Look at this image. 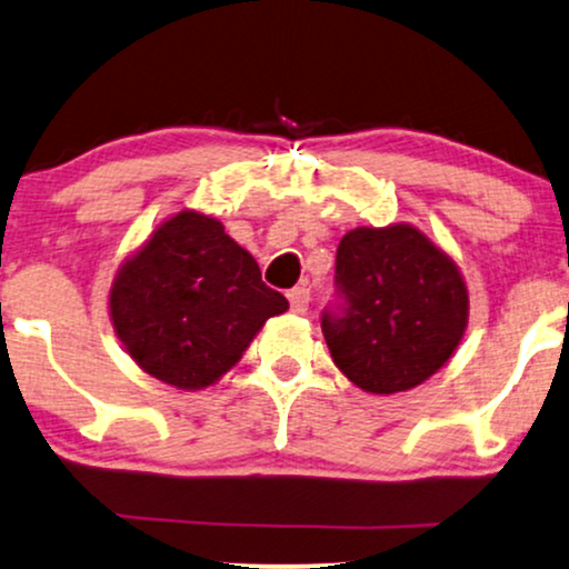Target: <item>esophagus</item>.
Instances as JSON below:
<instances>
[{"label":"esophagus","instance_id":"1","mask_svg":"<svg viewBox=\"0 0 569 569\" xmlns=\"http://www.w3.org/2000/svg\"><path fill=\"white\" fill-rule=\"evenodd\" d=\"M287 300H290L292 313H306L308 303H311V292H308L306 287H292V290L287 292Z\"/></svg>","mask_w":569,"mask_h":569}]
</instances>
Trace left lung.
<instances>
[{
    "mask_svg": "<svg viewBox=\"0 0 569 569\" xmlns=\"http://www.w3.org/2000/svg\"><path fill=\"white\" fill-rule=\"evenodd\" d=\"M335 284L346 303L338 313L325 311L321 332L335 367L363 392L417 388L465 338V277L411 223L350 229L338 244Z\"/></svg>",
    "mask_w": 569,
    "mask_h": 569,
    "instance_id": "1",
    "label": "left lung"
}]
</instances>
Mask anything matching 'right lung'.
<instances>
[{"label":"right lung","mask_w":569,"mask_h":569,"mask_svg":"<svg viewBox=\"0 0 569 569\" xmlns=\"http://www.w3.org/2000/svg\"><path fill=\"white\" fill-rule=\"evenodd\" d=\"M248 250L216 216L179 210L118 266L108 311L142 371L179 390L216 385L242 359L266 319L284 313Z\"/></svg>","instance_id":"obj_1"}]
</instances>
